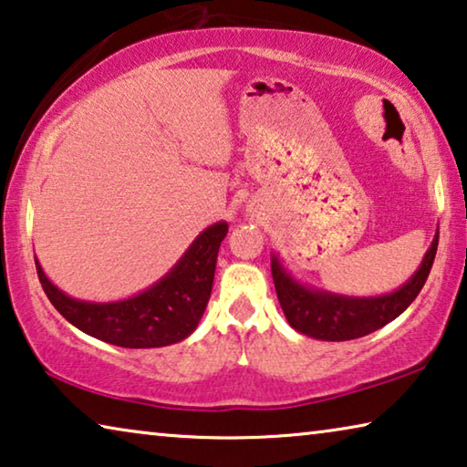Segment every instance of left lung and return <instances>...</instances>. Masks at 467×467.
I'll list each match as a JSON object with an SVG mask.
<instances>
[{"mask_svg": "<svg viewBox=\"0 0 467 467\" xmlns=\"http://www.w3.org/2000/svg\"><path fill=\"white\" fill-rule=\"evenodd\" d=\"M436 246H439V234L434 235L432 246L428 248L424 261L411 279L399 290L382 296L355 298L306 288L284 269L277 256L271 258V275L285 319L296 332L329 342L355 340L390 324L413 303L432 269Z\"/></svg>", "mask_w": 467, "mask_h": 467, "instance_id": "left-lung-1", "label": "left lung"}]
</instances>
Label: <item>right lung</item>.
Masks as SVG:
<instances>
[{
	"label": "right lung",
	"mask_w": 467,
	"mask_h": 467,
	"mask_svg": "<svg viewBox=\"0 0 467 467\" xmlns=\"http://www.w3.org/2000/svg\"><path fill=\"white\" fill-rule=\"evenodd\" d=\"M225 235V221L206 227L167 275L138 296L117 303L70 298L49 282L39 261L35 265L49 303L81 332L123 348H159L188 338L202 319Z\"/></svg>",
	"instance_id": "right-lung-1"
}]
</instances>
